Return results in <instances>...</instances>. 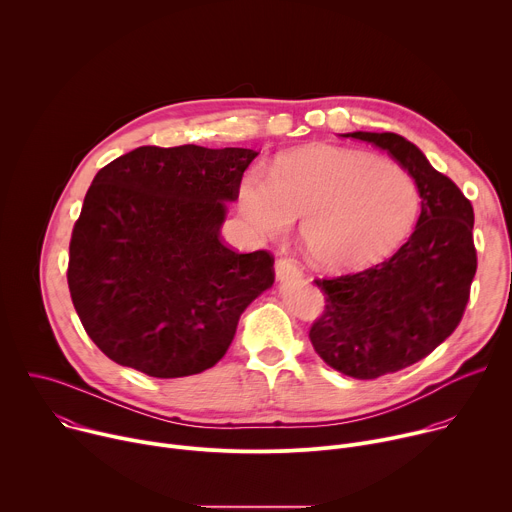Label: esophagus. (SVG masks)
I'll return each instance as SVG.
<instances>
[{
    "mask_svg": "<svg viewBox=\"0 0 512 512\" xmlns=\"http://www.w3.org/2000/svg\"><path fill=\"white\" fill-rule=\"evenodd\" d=\"M275 275H277L279 281H285V279H291V277H300L302 275V267L294 259L279 257L275 261Z\"/></svg>",
    "mask_w": 512,
    "mask_h": 512,
    "instance_id": "esophagus-1",
    "label": "esophagus"
}]
</instances>
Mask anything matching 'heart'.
<instances>
[{"mask_svg": "<svg viewBox=\"0 0 512 512\" xmlns=\"http://www.w3.org/2000/svg\"><path fill=\"white\" fill-rule=\"evenodd\" d=\"M245 221L265 239H281L302 218L310 257L334 271L369 267L411 235L421 210L415 180L373 154L306 145L281 156L271 174L257 168L237 184Z\"/></svg>", "mask_w": 512, "mask_h": 512, "instance_id": "obj_1", "label": "heart"}]
</instances>
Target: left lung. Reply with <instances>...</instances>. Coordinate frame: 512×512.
Returning a JSON list of instances; mask_svg holds the SVG:
<instances>
[{"mask_svg":"<svg viewBox=\"0 0 512 512\" xmlns=\"http://www.w3.org/2000/svg\"><path fill=\"white\" fill-rule=\"evenodd\" d=\"M344 137L385 150L421 196L417 227L395 255L356 273L314 279L326 300L310 328L314 350L342 375L379 379L425 358L458 328L478 265L474 208L405 137L391 131Z\"/></svg>","mask_w":512,"mask_h":512,"instance_id":"obj_1","label":"left lung"}]
</instances>
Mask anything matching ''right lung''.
<instances>
[{
    "label": "right lung",
    "instance_id": "add662e5",
    "mask_svg": "<svg viewBox=\"0 0 512 512\" xmlns=\"http://www.w3.org/2000/svg\"><path fill=\"white\" fill-rule=\"evenodd\" d=\"M255 150L141 148L101 168L68 247V289L89 338L156 379L221 360L245 308L273 285L269 251L221 241Z\"/></svg>",
    "mask_w": 512,
    "mask_h": 512
}]
</instances>
